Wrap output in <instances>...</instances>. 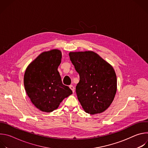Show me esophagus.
<instances>
[{
	"instance_id": "obj_1",
	"label": "esophagus",
	"mask_w": 148,
	"mask_h": 148,
	"mask_svg": "<svg viewBox=\"0 0 148 148\" xmlns=\"http://www.w3.org/2000/svg\"><path fill=\"white\" fill-rule=\"evenodd\" d=\"M70 87V89L72 90V91H73V92H74V90H75V88H74V87L73 86H72V85H71V86H69Z\"/></svg>"
}]
</instances>
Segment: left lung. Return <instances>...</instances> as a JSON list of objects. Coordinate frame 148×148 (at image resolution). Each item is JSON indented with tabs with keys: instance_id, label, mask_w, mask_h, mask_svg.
Masks as SVG:
<instances>
[{
	"instance_id": "obj_1",
	"label": "left lung",
	"mask_w": 148,
	"mask_h": 148,
	"mask_svg": "<svg viewBox=\"0 0 148 148\" xmlns=\"http://www.w3.org/2000/svg\"><path fill=\"white\" fill-rule=\"evenodd\" d=\"M69 56L79 75L75 91L82 108L91 115L105 111L116 92L113 67L93 51L70 52Z\"/></svg>"
}]
</instances>
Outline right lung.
Instances as JSON below:
<instances>
[{
    "label": "right lung",
    "mask_w": 148,
    "mask_h": 148,
    "mask_svg": "<svg viewBox=\"0 0 148 148\" xmlns=\"http://www.w3.org/2000/svg\"><path fill=\"white\" fill-rule=\"evenodd\" d=\"M60 50L53 49L41 53L27 67L24 86L28 97L40 111L51 112L65 98L73 94L62 84L58 67L61 61Z\"/></svg>",
    "instance_id": "obj_1"
}]
</instances>
